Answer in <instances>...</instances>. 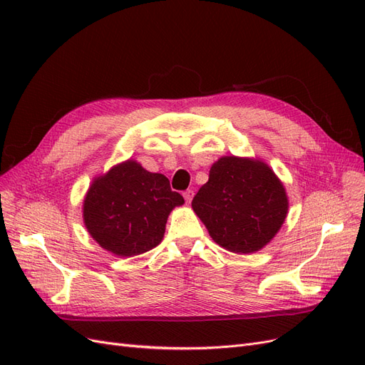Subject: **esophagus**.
<instances>
[{
  "instance_id": "obj_1",
  "label": "esophagus",
  "mask_w": 365,
  "mask_h": 365,
  "mask_svg": "<svg viewBox=\"0 0 365 365\" xmlns=\"http://www.w3.org/2000/svg\"><path fill=\"white\" fill-rule=\"evenodd\" d=\"M182 195H184V200H185V202H187V204H190V202H192V200H193V190H192V189H189V190H185Z\"/></svg>"
}]
</instances>
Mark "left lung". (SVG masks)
<instances>
[{"mask_svg":"<svg viewBox=\"0 0 365 365\" xmlns=\"http://www.w3.org/2000/svg\"><path fill=\"white\" fill-rule=\"evenodd\" d=\"M192 208L219 247L250 254L279 233L289 201L283 182L267 163L230 155L213 163Z\"/></svg>","mask_w":365,"mask_h":365,"instance_id":"left-lung-1","label":"left lung"}]
</instances>
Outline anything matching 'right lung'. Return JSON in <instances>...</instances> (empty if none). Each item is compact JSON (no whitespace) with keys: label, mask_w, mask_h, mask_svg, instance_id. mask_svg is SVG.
Segmentation results:
<instances>
[{"label":"right lung","mask_w":365,"mask_h":365,"mask_svg":"<svg viewBox=\"0 0 365 365\" xmlns=\"http://www.w3.org/2000/svg\"><path fill=\"white\" fill-rule=\"evenodd\" d=\"M182 204L163 173L129 158L93 180L83 197V224L103 250L134 257L161 244L170 212Z\"/></svg>","instance_id":"1"}]
</instances>
